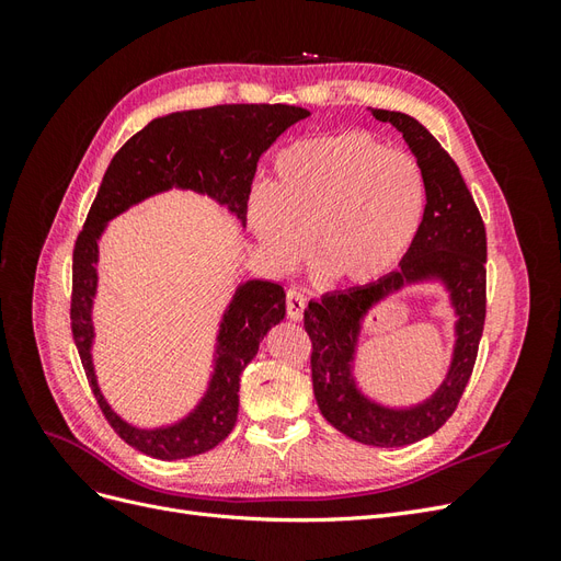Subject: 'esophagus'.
<instances>
[{
  "label": "esophagus",
  "instance_id": "1",
  "mask_svg": "<svg viewBox=\"0 0 561 561\" xmlns=\"http://www.w3.org/2000/svg\"><path fill=\"white\" fill-rule=\"evenodd\" d=\"M304 307H307V297H304L301 290H287L285 295V309H287V318L290 320H301L304 316Z\"/></svg>",
  "mask_w": 561,
  "mask_h": 561
}]
</instances>
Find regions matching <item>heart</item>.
Here are the masks:
<instances>
[{
  "instance_id": "1",
  "label": "heart",
  "mask_w": 561,
  "mask_h": 561,
  "mask_svg": "<svg viewBox=\"0 0 561 561\" xmlns=\"http://www.w3.org/2000/svg\"><path fill=\"white\" fill-rule=\"evenodd\" d=\"M426 173L367 130L299 140L278 151L274 182L250 194L254 233L276 264L304 257L313 236L320 271L369 285L396 271L426 215Z\"/></svg>"
}]
</instances>
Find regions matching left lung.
<instances>
[{
  "mask_svg": "<svg viewBox=\"0 0 561 561\" xmlns=\"http://www.w3.org/2000/svg\"><path fill=\"white\" fill-rule=\"evenodd\" d=\"M371 114L402 133L426 173V215L398 271L377 283L309 301L304 330L311 339V379L320 414L355 443L404 447L443 428L470 381L486 316V231L445 147L412 116L388 110H371ZM428 277L446 283L459 316L450 375L426 403L390 411L365 399L354 386L350 365L359 322L377 300L402 284Z\"/></svg>",
  "mask_w": 561,
  "mask_h": 561,
  "instance_id": "1",
  "label": "left lung"
}]
</instances>
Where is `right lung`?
Wrapping results in <instances>:
<instances>
[{
  "mask_svg": "<svg viewBox=\"0 0 561 561\" xmlns=\"http://www.w3.org/2000/svg\"><path fill=\"white\" fill-rule=\"evenodd\" d=\"M311 112L295 105H217L175 112L147 124L116 151L72 254V336L93 396L114 433L138 451L173 461L217 447L239 419L241 371L260 342L285 318V290L248 280L236 290L217 336L215 375L196 410L175 426L135 428L118 419L100 393L93 371L91 307L98 287V239L118 213L165 190L208 194L245 222L257 161L283 130Z\"/></svg>",
  "mask_w": 561,
  "mask_h": 561,
  "instance_id": "obj_1",
  "label": "right lung"
}]
</instances>
